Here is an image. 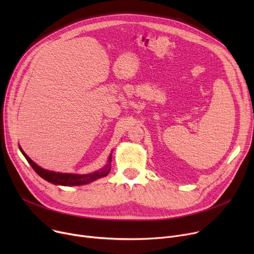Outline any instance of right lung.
Wrapping results in <instances>:
<instances>
[{
  "instance_id": "right-lung-1",
  "label": "right lung",
  "mask_w": 254,
  "mask_h": 254,
  "mask_svg": "<svg viewBox=\"0 0 254 254\" xmlns=\"http://www.w3.org/2000/svg\"><path fill=\"white\" fill-rule=\"evenodd\" d=\"M18 147L21 151V153L24 155L26 161L29 162V164L32 166L34 171L37 173V174L45 179L46 181L52 183V184H57V185H64V186H77V185H83L87 184L91 181H95L99 178L105 177L109 174V172L111 170V156L110 154L108 158V164H107L102 170L90 173V174L86 175H78V174H66V173H57L53 171H48L45 170L41 167H39L37 164H35L32 159L24 153V151L21 149L20 146L18 145Z\"/></svg>"
}]
</instances>
